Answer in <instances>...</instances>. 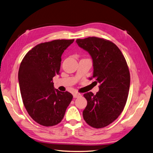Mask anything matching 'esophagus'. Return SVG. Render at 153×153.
Wrapping results in <instances>:
<instances>
[{
	"label": "esophagus",
	"instance_id": "esophagus-1",
	"mask_svg": "<svg viewBox=\"0 0 153 153\" xmlns=\"http://www.w3.org/2000/svg\"><path fill=\"white\" fill-rule=\"evenodd\" d=\"M80 96H81V94H80V93H74L73 94V98H78V97H79Z\"/></svg>",
	"mask_w": 153,
	"mask_h": 153
}]
</instances>
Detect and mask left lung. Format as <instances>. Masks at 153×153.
I'll use <instances>...</instances> for the list:
<instances>
[{"instance_id": "obj_1", "label": "left lung", "mask_w": 153, "mask_h": 153, "mask_svg": "<svg viewBox=\"0 0 153 153\" xmlns=\"http://www.w3.org/2000/svg\"><path fill=\"white\" fill-rule=\"evenodd\" d=\"M76 43L91 55L92 78L100 84L96 94L91 92L84 94L87 105L83 117L92 127H105L119 116L126 103L130 84L126 61L121 50L110 41L89 37L76 39Z\"/></svg>"}]
</instances>
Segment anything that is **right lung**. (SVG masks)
<instances>
[{"label":"right lung","instance_id":"right-lung-1","mask_svg":"<svg viewBox=\"0 0 153 153\" xmlns=\"http://www.w3.org/2000/svg\"><path fill=\"white\" fill-rule=\"evenodd\" d=\"M74 39L40 43L29 51L18 71V82L25 107L31 118L45 126L62 121L73 99L68 91L55 89L53 78L60 73L61 56Z\"/></svg>","mask_w":153,"mask_h":153}]
</instances>
